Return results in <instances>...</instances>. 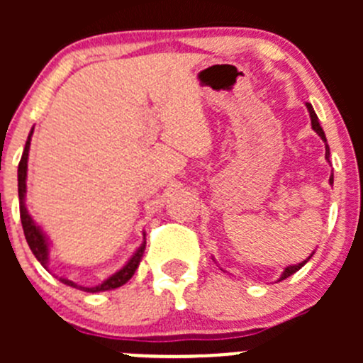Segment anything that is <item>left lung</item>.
<instances>
[{
	"mask_svg": "<svg viewBox=\"0 0 363 363\" xmlns=\"http://www.w3.org/2000/svg\"><path fill=\"white\" fill-rule=\"evenodd\" d=\"M306 107H307V112H309V117H311V126H313V130L316 131L318 135H320L321 137V140L325 142V160L328 161V163H330V149H328V144H327V137H325V131H323V128L320 126V121H318V116H316V112H314V108H313V105L311 104H306ZM330 184H334V174L330 175ZM314 255V252H313ZM311 255V256H313ZM311 256L309 258H306L303 259V262H300V263H296V265H290V267H286V269L283 270V274H281V277H279V281H283V279H286V277H290L291 274H295L296 270H300L302 269L303 265H306L307 262H309L311 259Z\"/></svg>",
	"mask_w": 363,
	"mask_h": 363,
	"instance_id": "left-lung-1",
	"label": "left lung"
}]
</instances>
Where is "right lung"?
<instances>
[{"label": "right lung", "mask_w": 363, "mask_h": 363, "mask_svg": "<svg viewBox=\"0 0 363 363\" xmlns=\"http://www.w3.org/2000/svg\"><path fill=\"white\" fill-rule=\"evenodd\" d=\"M31 135H33V128L28 135V140H26L24 145V152H23V158H21L19 163V170H17V181H19V203H21V223H23V230H24V235L26 240H28V246L29 250L33 251L35 258L42 263L43 269L49 270V252H50V246H49V240H47L45 233L42 232L38 225L33 221V218L29 216L28 208H26V179H28V156H29V145H31ZM144 239H145V233H144ZM144 250H145V240L140 244L137 251L133 252L130 259L126 262V265L123 267L121 270H117L116 274H112L111 277L104 281L101 284L93 288H87V286H79L77 283L73 281L67 279V277H60V281L63 284H68V286L77 288V290H82L87 291V294H96V291H107V290H116V288L123 286L126 284L128 281L131 279V276L135 274V270L138 269L140 265V259L144 256ZM50 272V270H49ZM57 277V276H56Z\"/></svg>", "instance_id": "obj_1"}]
</instances>
